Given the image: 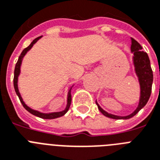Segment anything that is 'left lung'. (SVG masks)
I'll list each match as a JSON object with an SVG mask.
<instances>
[{
	"label": "left lung",
	"mask_w": 160,
	"mask_h": 160,
	"mask_svg": "<svg viewBox=\"0 0 160 160\" xmlns=\"http://www.w3.org/2000/svg\"><path fill=\"white\" fill-rule=\"evenodd\" d=\"M131 53H133V64L134 66V71L136 74L140 87V96H139V105L134 112L126 116H119L115 114H109L101 108L95 100L98 109L105 116L114 119H128L134 116L148 102L151 95L152 84H153V71L150 66V60L146 52L142 51V46L134 39L131 38Z\"/></svg>",
	"instance_id": "left-lung-1"
}]
</instances>
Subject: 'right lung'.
Wrapping results in <instances>:
<instances>
[{
  "mask_svg": "<svg viewBox=\"0 0 160 160\" xmlns=\"http://www.w3.org/2000/svg\"><path fill=\"white\" fill-rule=\"evenodd\" d=\"M42 36H40V37H37L31 43V45L26 47V49H24L23 51L21 52V55L19 56V59L17 60V63H16V67H15V71H14V88H15V91H16V95L20 99V101L22 104V105L24 106V108L27 110L28 112H30L31 114H32L35 116L40 117V118H42V119H56V118H59V117H61L63 115H65L67 111L70 109V104H71V89L74 86V85L72 86H70L69 90H68V94H67V104H66V106H65V109L62 110V111H59V112H52V113H42V112H40L38 110H36V109H33L30 108L28 105H26V103L24 102L23 99L21 97V94H20V91H19L18 89V77L20 74H21V63H22V60H23L24 56L26 55V54L28 52L31 48L32 46L35 45V44L38 41V40L41 38Z\"/></svg>",
  "mask_w": 160,
  "mask_h": 160,
  "instance_id": "right-lung-1",
  "label": "right lung"
}]
</instances>
